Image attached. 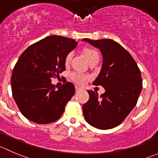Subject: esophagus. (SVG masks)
Returning a JSON list of instances; mask_svg holds the SVG:
<instances>
[{
	"instance_id": "esophagus-1",
	"label": "esophagus",
	"mask_w": 158,
	"mask_h": 158,
	"mask_svg": "<svg viewBox=\"0 0 158 158\" xmlns=\"http://www.w3.org/2000/svg\"><path fill=\"white\" fill-rule=\"evenodd\" d=\"M81 90H82V89L79 88V87H78V86H76V93H78V92L81 91Z\"/></svg>"
}]
</instances>
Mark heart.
I'll use <instances>...</instances> for the list:
<instances>
[{
    "instance_id": "obj_1",
    "label": "heart",
    "mask_w": 158,
    "mask_h": 158,
    "mask_svg": "<svg viewBox=\"0 0 158 158\" xmlns=\"http://www.w3.org/2000/svg\"><path fill=\"white\" fill-rule=\"evenodd\" d=\"M83 53L85 55V56L86 57L87 60H88L89 63L92 62H95V61H99V55L98 53V52L96 51V49L93 48H85L83 49ZM73 56V53L72 52H69L68 54L66 55L65 58V64L66 65H69L70 62L72 60V58ZM70 77L71 79L74 81L75 82L78 83L79 85H82V84L85 83V80L87 79V76L85 75L82 74V73H76V72H74V73H72L71 75H70Z\"/></svg>"
}]
</instances>
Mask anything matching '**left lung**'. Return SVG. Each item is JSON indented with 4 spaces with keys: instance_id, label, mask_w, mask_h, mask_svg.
Returning a JSON list of instances; mask_svg holds the SVG:
<instances>
[{
    "instance_id": "8db88e82",
    "label": "left lung",
    "mask_w": 158,
    "mask_h": 158,
    "mask_svg": "<svg viewBox=\"0 0 158 158\" xmlns=\"http://www.w3.org/2000/svg\"><path fill=\"white\" fill-rule=\"evenodd\" d=\"M82 40L102 53V69L93 84L102 85L106 90L100 97L97 92L87 90L89 99L82 106L84 117L94 127L112 129L120 125L137 104L143 87L140 70L118 42L112 39Z\"/></svg>"
}]
</instances>
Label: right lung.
Masks as SVG:
<instances>
[{
  "label": "right lung",
  "instance_id": "obj_1",
  "mask_svg": "<svg viewBox=\"0 0 158 158\" xmlns=\"http://www.w3.org/2000/svg\"><path fill=\"white\" fill-rule=\"evenodd\" d=\"M77 42L66 37L52 35L26 48L14 67L11 90L20 111L38 124L56 121L75 94V85L65 82L59 89L51 82L65 70V58Z\"/></svg>",
  "mask_w": 158,
  "mask_h": 158
}]
</instances>
